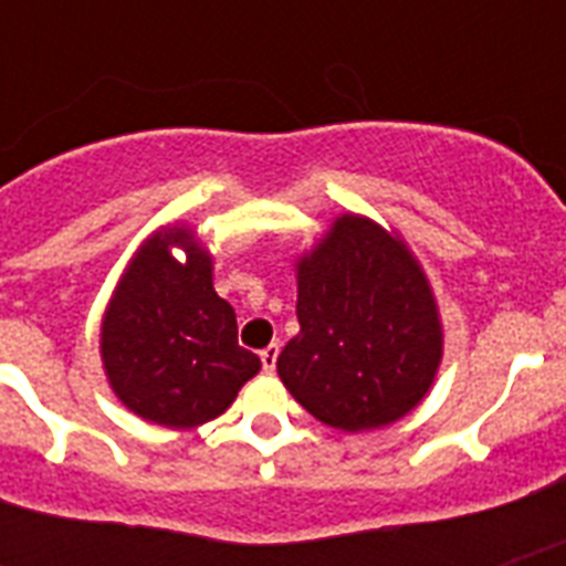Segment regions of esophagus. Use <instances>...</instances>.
I'll use <instances>...</instances> for the list:
<instances>
[{"label":"esophagus","instance_id":"34e87169","mask_svg":"<svg viewBox=\"0 0 566 566\" xmlns=\"http://www.w3.org/2000/svg\"><path fill=\"white\" fill-rule=\"evenodd\" d=\"M275 361H279V344H270L266 349H261V364H264L266 373L275 370Z\"/></svg>","mask_w":566,"mask_h":566}]
</instances>
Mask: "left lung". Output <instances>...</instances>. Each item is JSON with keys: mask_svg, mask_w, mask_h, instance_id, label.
<instances>
[{"mask_svg": "<svg viewBox=\"0 0 566 566\" xmlns=\"http://www.w3.org/2000/svg\"><path fill=\"white\" fill-rule=\"evenodd\" d=\"M300 335L275 361L293 399L340 431H370L420 405L443 358L429 279L378 222L344 213L296 264Z\"/></svg>", "mask_w": 566, "mask_h": 566, "instance_id": "8db88e82", "label": "left lung"}]
</instances>
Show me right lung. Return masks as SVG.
I'll use <instances>...</instances> for the list:
<instances>
[{
    "label": "right lung",
    "mask_w": 566,
    "mask_h": 566,
    "mask_svg": "<svg viewBox=\"0 0 566 566\" xmlns=\"http://www.w3.org/2000/svg\"><path fill=\"white\" fill-rule=\"evenodd\" d=\"M189 252L176 262L169 249ZM102 364L128 411L167 429L220 417L261 358L238 344V317L213 291V261L185 226L137 249L102 317Z\"/></svg>",
    "instance_id": "obj_1"
}]
</instances>
